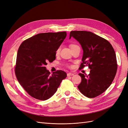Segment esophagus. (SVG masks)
<instances>
[{
  "instance_id": "34e87169",
  "label": "esophagus",
  "mask_w": 128,
  "mask_h": 128,
  "mask_svg": "<svg viewBox=\"0 0 128 128\" xmlns=\"http://www.w3.org/2000/svg\"><path fill=\"white\" fill-rule=\"evenodd\" d=\"M67 75H68V76H73V75H74V74H73V73H68L67 74Z\"/></svg>"
}]
</instances>
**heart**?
<instances>
[{
  "label": "heart",
  "mask_w": 128,
  "mask_h": 128,
  "mask_svg": "<svg viewBox=\"0 0 128 128\" xmlns=\"http://www.w3.org/2000/svg\"><path fill=\"white\" fill-rule=\"evenodd\" d=\"M76 46H78V45H75V44H70V47L72 48H73V47ZM60 47H59L57 49V50H56V54H58L59 53H60Z\"/></svg>",
  "instance_id": "obj_1"
}]
</instances>
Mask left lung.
<instances>
[{
  "label": "left lung",
  "mask_w": 128,
  "mask_h": 128,
  "mask_svg": "<svg viewBox=\"0 0 128 128\" xmlns=\"http://www.w3.org/2000/svg\"><path fill=\"white\" fill-rule=\"evenodd\" d=\"M73 37L81 44L83 54L80 68L88 65V75L79 73L82 81L78 86L84 96L93 98L106 90L114 80L117 70L115 51L107 40L87 31H71Z\"/></svg>",
  "instance_id": "left-lung-1"
}]
</instances>
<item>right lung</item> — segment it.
<instances>
[{"label": "right lung", "instance_id": "1", "mask_svg": "<svg viewBox=\"0 0 128 128\" xmlns=\"http://www.w3.org/2000/svg\"><path fill=\"white\" fill-rule=\"evenodd\" d=\"M66 32L40 33L24 41L19 47L15 74L19 83L32 98L45 101L53 96L67 74L58 70L50 74L45 65L56 58V50Z\"/></svg>", "mask_w": 128, "mask_h": 128}]
</instances>
